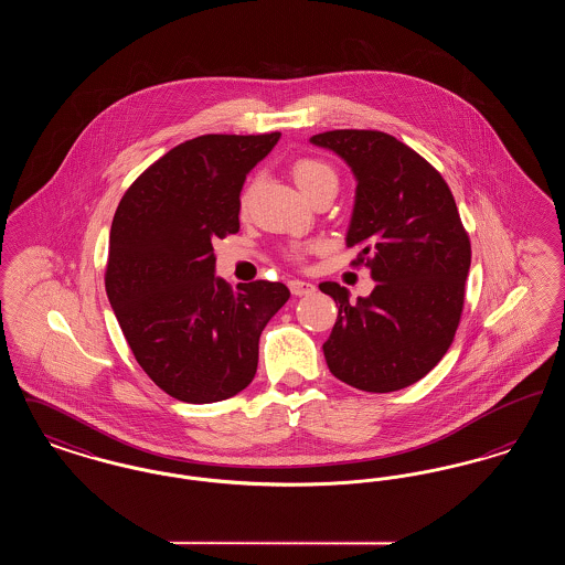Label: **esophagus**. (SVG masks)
<instances>
[{
    "label": "esophagus",
    "instance_id": "34e87169",
    "mask_svg": "<svg viewBox=\"0 0 565 565\" xmlns=\"http://www.w3.org/2000/svg\"><path fill=\"white\" fill-rule=\"evenodd\" d=\"M290 292L295 296L313 295L316 286L311 281H305V279H292L290 281Z\"/></svg>",
    "mask_w": 565,
    "mask_h": 565
}]
</instances>
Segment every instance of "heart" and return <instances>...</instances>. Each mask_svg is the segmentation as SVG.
I'll list each match as a JSON object with an SVG mask.
<instances>
[{"mask_svg":"<svg viewBox=\"0 0 565 565\" xmlns=\"http://www.w3.org/2000/svg\"><path fill=\"white\" fill-rule=\"evenodd\" d=\"M290 171H292V178H295L298 189L307 194V199L313 196L320 190L332 189L337 192V186H339L337 169L330 162L318 159V157H300V159H296L292 162V167H290ZM252 189H254V184L242 194V210H245L247 203H249ZM316 249H320L318 243H302V245L290 247L288 256L296 260V263H300V260H305Z\"/></svg>","mask_w":565,"mask_h":565,"instance_id":"b5f03b06","label":"heart"}]
</instances>
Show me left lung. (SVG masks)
<instances>
[{"instance_id": "8db88e82", "label": "left lung", "mask_w": 565, "mask_h": 565, "mask_svg": "<svg viewBox=\"0 0 565 565\" xmlns=\"http://www.w3.org/2000/svg\"><path fill=\"white\" fill-rule=\"evenodd\" d=\"M311 141L345 159L358 180L348 247L360 249L351 265L376 281L358 302L339 284H320L339 307L323 343L328 369L364 392L403 390L428 375L456 339L470 237L445 178L401 139L337 129Z\"/></svg>"}]
</instances>
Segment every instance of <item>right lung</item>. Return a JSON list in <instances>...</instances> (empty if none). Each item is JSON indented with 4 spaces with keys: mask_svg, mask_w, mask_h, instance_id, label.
Instances as JSON below:
<instances>
[{
    "mask_svg": "<svg viewBox=\"0 0 565 565\" xmlns=\"http://www.w3.org/2000/svg\"><path fill=\"white\" fill-rule=\"evenodd\" d=\"M201 135L152 162L118 203L106 292L137 364L162 392L220 403L256 375L258 341L290 290L214 275V239L239 233L243 182L279 139Z\"/></svg>",
    "mask_w": 565,
    "mask_h": 565,
    "instance_id": "right-lung-1",
    "label": "right lung"
}]
</instances>
